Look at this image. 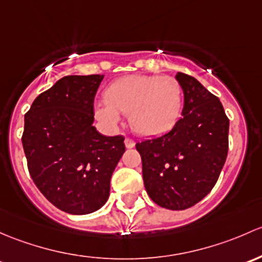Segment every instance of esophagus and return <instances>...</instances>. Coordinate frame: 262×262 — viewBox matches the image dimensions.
<instances>
[{
  "mask_svg": "<svg viewBox=\"0 0 262 262\" xmlns=\"http://www.w3.org/2000/svg\"><path fill=\"white\" fill-rule=\"evenodd\" d=\"M125 145H126V147H127V149H132V147H135V141H134V140L128 139V137H126Z\"/></svg>",
  "mask_w": 262,
  "mask_h": 262,
  "instance_id": "obj_1",
  "label": "esophagus"
}]
</instances>
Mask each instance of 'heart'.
<instances>
[{
	"label": "heart",
	"instance_id": "obj_1",
	"mask_svg": "<svg viewBox=\"0 0 262 262\" xmlns=\"http://www.w3.org/2000/svg\"><path fill=\"white\" fill-rule=\"evenodd\" d=\"M106 103H97L96 117L115 127L120 115H128L131 128L141 136H159L170 131L183 108L180 83L170 75H127L115 80L104 92Z\"/></svg>",
	"mask_w": 262,
	"mask_h": 262
}]
</instances>
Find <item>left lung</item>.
<instances>
[{
    "instance_id": "obj_1",
    "label": "left lung",
    "mask_w": 262,
    "mask_h": 262,
    "mask_svg": "<svg viewBox=\"0 0 262 262\" xmlns=\"http://www.w3.org/2000/svg\"><path fill=\"white\" fill-rule=\"evenodd\" d=\"M184 94L182 117L166 134L136 144L147 194L158 206L183 211L217 183L228 152L230 121L220 99L195 78L175 75Z\"/></svg>"
}]
</instances>
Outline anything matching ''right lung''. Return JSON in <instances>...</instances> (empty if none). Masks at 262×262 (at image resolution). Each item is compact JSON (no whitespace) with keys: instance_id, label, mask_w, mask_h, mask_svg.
Wrapping results in <instances>:
<instances>
[{"instance_id":"add662e5","label":"right lung","mask_w":262,"mask_h":262,"mask_svg":"<svg viewBox=\"0 0 262 262\" xmlns=\"http://www.w3.org/2000/svg\"><path fill=\"white\" fill-rule=\"evenodd\" d=\"M103 77H63L25 115L23 146L32 180L51 204L71 214L104 206L125 152L123 136H104L93 126L94 96Z\"/></svg>"}]
</instances>
